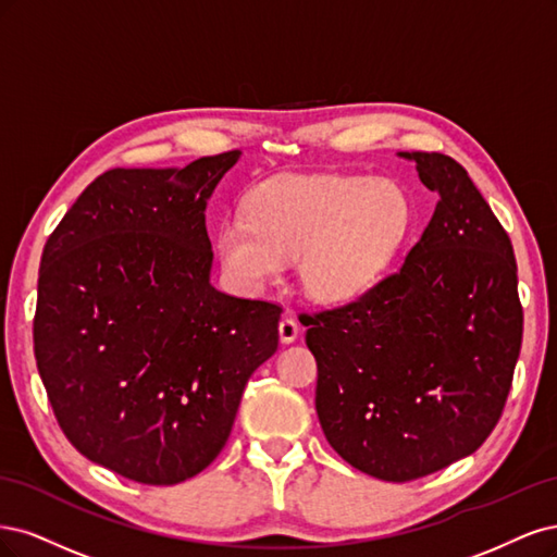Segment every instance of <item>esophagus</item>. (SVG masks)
<instances>
[{
	"label": "esophagus",
	"mask_w": 557,
	"mask_h": 557,
	"mask_svg": "<svg viewBox=\"0 0 557 557\" xmlns=\"http://www.w3.org/2000/svg\"><path fill=\"white\" fill-rule=\"evenodd\" d=\"M298 333H300L298 321H296L292 314H284L282 321H280V339H282V343H284V345L294 343V339L298 337Z\"/></svg>",
	"instance_id": "esophagus-1"
}]
</instances>
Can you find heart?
Instances as JSON below:
<instances>
[{"label":"heart","mask_w":557,"mask_h":557,"mask_svg":"<svg viewBox=\"0 0 557 557\" xmlns=\"http://www.w3.org/2000/svg\"><path fill=\"white\" fill-rule=\"evenodd\" d=\"M414 226L407 191L347 175H280L247 196V214L218 226V255L247 289L277 280L300 257L302 286L345 302L382 280Z\"/></svg>","instance_id":"b5f03b06"}]
</instances>
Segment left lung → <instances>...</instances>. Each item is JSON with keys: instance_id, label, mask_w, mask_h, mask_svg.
Segmentation results:
<instances>
[{"instance_id": "8db88e82", "label": "left lung", "mask_w": 557, "mask_h": 557, "mask_svg": "<svg viewBox=\"0 0 557 557\" xmlns=\"http://www.w3.org/2000/svg\"><path fill=\"white\" fill-rule=\"evenodd\" d=\"M400 157L440 196L421 240L361 298L300 314L329 444L351 468L396 483L486 442L523 339L513 247L468 171L440 152Z\"/></svg>"}]
</instances>
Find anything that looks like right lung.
Instances as JSON below:
<instances>
[{"instance_id": "add662e5", "label": "right lung", "mask_w": 557, "mask_h": 557, "mask_svg": "<svg viewBox=\"0 0 557 557\" xmlns=\"http://www.w3.org/2000/svg\"><path fill=\"white\" fill-rule=\"evenodd\" d=\"M238 157L106 171L41 255L34 356L55 419L85 458L148 486L220 456L277 349V302L210 284L206 201Z\"/></svg>"}]
</instances>
